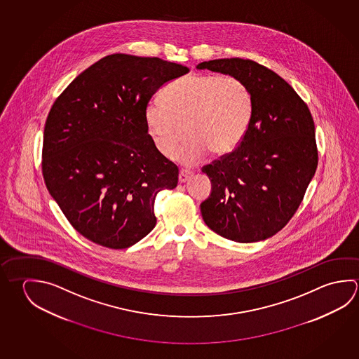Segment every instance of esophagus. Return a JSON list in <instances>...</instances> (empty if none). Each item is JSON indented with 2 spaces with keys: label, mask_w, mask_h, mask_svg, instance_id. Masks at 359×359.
Masks as SVG:
<instances>
[{
  "label": "esophagus",
  "mask_w": 359,
  "mask_h": 359,
  "mask_svg": "<svg viewBox=\"0 0 359 359\" xmlns=\"http://www.w3.org/2000/svg\"><path fill=\"white\" fill-rule=\"evenodd\" d=\"M191 177H193V172H191V171L184 170V169L179 171V182H188L189 179Z\"/></svg>",
  "instance_id": "1"
}]
</instances>
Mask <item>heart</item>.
Masks as SVG:
<instances>
[{"label":"heart","instance_id":"obj_1","mask_svg":"<svg viewBox=\"0 0 359 359\" xmlns=\"http://www.w3.org/2000/svg\"><path fill=\"white\" fill-rule=\"evenodd\" d=\"M163 102H149L144 111L146 131L161 155L195 165L207 155L234 151L251 127L253 98L243 81L219 74H191L169 84Z\"/></svg>","mask_w":359,"mask_h":359}]
</instances>
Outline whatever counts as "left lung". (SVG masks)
Masks as SVG:
<instances>
[{
	"mask_svg": "<svg viewBox=\"0 0 359 359\" xmlns=\"http://www.w3.org/2000/svg\"><path fill=\"white\" fill-rule=\"evenodd\" d=\"M196 68L238 78L253 98L251 127L242 144L203 168L212 182L201 204L203 220L239 243L270 238L292 218L316 171L311 114L289 83L253 60L215 59Z\"/></svg>",
	"mask_w": 359,
	"mask_h": 359,
	"instance_id": "obj_1",
	"label": "left lung"
}]
</instances>
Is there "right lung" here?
<instances>
[{
  "label": "right lung",
  "mask_w": 359,
  "mask_h": 359,
  "mask_svg": "<svg viewBox=\"0 0 359 359\" xmlns=\"http://www.w3.org/2000/svg\"><path fill=\"white\" fill-rule=\"evenodd\" d=\"M187 67L112 54L76 76L46 118L43 175L70 224L97 245L122 250L156 224L155 196L177 185V165L154 146L144 111Z\"/></svg>",
  "instance_id": "right-lung-1"
}]
</instances>
